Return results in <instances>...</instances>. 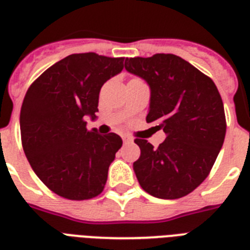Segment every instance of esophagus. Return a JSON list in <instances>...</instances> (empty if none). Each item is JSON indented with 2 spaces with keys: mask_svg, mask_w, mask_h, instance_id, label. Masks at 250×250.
Masks as SVG:
<instances>
[{
  "mask_svg": "<svg viewBox=\"0 0 250 250\" xmlns=\"http://www.w3.org/2000/svg\"><path fill=\"white\" fill-rule=\"evenodd\" d=\"M123 140H124V143H132V139L130 138V136H126V135L123 136Z\"/></svg>",
  "mask_w": 250,
  "mask_h": 250,
  "instance_id": "1",
  "label": "esophagus"
}]
</instances>
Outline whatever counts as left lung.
I'll use <instances>...</instances> for the list:
<instances>
[{"label":"left lung","instance_id":"1","mask_svg":"<svg viewBox=\"0 0 250 250\" xmlns=\"http://www.w3.org/2000/svg\"><path fill=\"white\" fill-rule=\"evenodd\" d=\"M125 68L150 86L146 123L167 135L158 147L136 138L134 171L140 187L160 199H179L210 173L227 131L222 96L210 77L173 54L130 57Z\"/></svg>","mask_w":250,"mask_h":250}]
</instances>
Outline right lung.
I'll return each instance as SVG.
<instances>
[{
  "label": "right lung",
  "instance_id": "right-lung-1",
  "mask_svg": "<svg viewBox=\"0 0 250 250\" xmlns=\"http://www.w3.org/2000/svg\"><path fill=\"white\" fill-rule=\"evenodd\" d=\"M125 57L74 54L31 83L20 114L25 155L51 191L70 200L103 193L109 167L123 145L119 135L87 130L99 111L101 86L124 68Z\"/></svg>",
  "mask_w": 250,
  "mask_h": 250
}]
</instances>
